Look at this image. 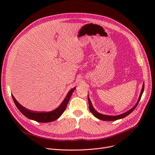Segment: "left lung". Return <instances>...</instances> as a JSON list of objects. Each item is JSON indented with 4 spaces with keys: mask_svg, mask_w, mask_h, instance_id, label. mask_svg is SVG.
<instances>
[{
    "mask_svg": "<svg viewBox=\"0 0 155 155\" xmlns=\"http://www.w3.org/2000/svg\"><path fill=\"white\" fill-rule=\"evenodd\" d=\"M144 83H143V86H142V89H141V93H140V97H139V99H138L137 101V103L135 104L134 106L133 107H132L131 109L129 110L128 111L122 114H120V115H118V116H108V115H104V114H100L97 111H96V110L94 108V107L92 106V102H91V101L90 100V99H89V97L88 96V105H89V109H90L91 112L93 114V115L97 117V119H101V120H109V121H112V120H118V119H123L125 117H126L127 116H128L129 114H130L135 109L136 107H137V105L138 104V103H139L141 98V96L143 95V93L144 92Z\"/></svg>",
    "mask_w": 155,
    "mask_h": 155,
    "instance_id": "obj_1",
    "label": "left lung"
}]
</instances>
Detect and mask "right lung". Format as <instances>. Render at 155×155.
Masks as SVG:
<instances>
[{
    "label": "right lung",
    "mask_w": 155,
    "mask_h": 155,
    "mask_svg": "<svg viewBox=\"0 0 155 155\" xmlns=\"http://www.w3.org/2000/svg\"><path fill=\"white\" fill-rule=\"evenodd\" d=\"M75 88L76 87L71 88L68 92L67 96L65 97L64 99L61 103L59 106L54 110L50 112H36L31 111L23 107L22 105H21L17 101H16L12 94V97L16 105V107H18V109L19 110V111L24 116H25L27 118L37 122H39V123H50V122H52L58 119L61 116L63 112L66 109L68 102L70 101L71 94H73V91H75Z\"/></svg>",
    "instance_id": "obj_1"
}]
</instances>
